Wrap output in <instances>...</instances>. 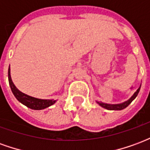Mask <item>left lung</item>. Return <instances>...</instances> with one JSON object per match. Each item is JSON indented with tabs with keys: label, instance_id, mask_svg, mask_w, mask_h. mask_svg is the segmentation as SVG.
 Masks as SVG:
<instances>
[{
	"label": "left lung",
	"instance_id": "1",
	"mask_svg": "<svg viewBox=\"0 0 150 150\" xmlns=\"http://www.w3.org/2000/svg\"><path fill=\"white\" fill-rule=\"evenodd\" d=\"M140 88H141V87L137 90V91H136L135 93L133 94V96L129 100H128L125 102H124V103H121V104H105V103H102V102H97V103L100 105L101 107H103L105 109H108V110H122L124 108H125L126 107H128L129 104H131V102L137 97V96L138 95L139 91H140Z\"/></svg>",
	"mask_w": 150,
	"mask_h": 150
}]
</instances>
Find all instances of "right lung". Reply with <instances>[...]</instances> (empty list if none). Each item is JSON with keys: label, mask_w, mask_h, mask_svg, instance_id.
Segmentation results:
<instances>
[{"label": "right lung", "mask_w": 150, "mask_h": 150, "mask_svg": "<svg viewBox=\"0 0 150 150\" xmlns=\"http://www.w3.org/2000/svg\"><path fill=\"white\" fill-rule=\"evenodd\" d=\"M8 78L9 86H10L13 94L14 95L16 99L19 102H21V104L25 105L26 107L30 108L31 109H34V110H42V109L51 106L56 102V100H42V99L32 97L30 96H28V95L19 91L18 88L15 87V85L12 81L11 75H10V68H8Z\"/></svg>", "instance_id": "right-lung-1"}]
</instances>
